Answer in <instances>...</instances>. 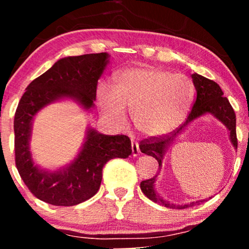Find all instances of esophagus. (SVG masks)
I'll return each instance as SVG.
<instances>
[{"label":"esophagus","instance_id":"obj_1","mask_svg":"<svg viewBox=\"0 0 249 249\" xmlns=\"http://www.w3.org/2000/svg\"><path fill=\"white\" fill-rule=\"evenodd\" d=\"M131 148H132V156H138L139 153H141V151H139V146H138V142H134L133 139L131 141Z\"/></svg>","mask_w":249,"mask_h":249}]
</instances>
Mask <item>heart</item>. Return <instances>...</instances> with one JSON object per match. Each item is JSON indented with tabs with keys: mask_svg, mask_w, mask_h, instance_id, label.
Instances as JSON below:
<instances>
[{
	"mask_svg": "<svg viewBox=\"0 0 249 249\" xmlns=\"http://www.w3.org/2000/svg\"><path fill=\"white\" fill-rule=\"evenodd\" d=\"M194 98L190 78L156 67H134L116 77L115 90L97 88V101L104 115L117 126L131 110L133 125L146 137L170 132L186 118Z\"/></svg>",
	"mask_w": 249,
	"mask_h": 249,
	"instance_id": "1",
	"label": "heart"
}]
</instances>
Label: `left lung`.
Listing matches in <instances>:
<instances>
[{"mask_svg":"<svg viewBox=\"0 0 249 249\" xmlns=\"http://www.w3.org/2000/svg\"><path fill=\"white\" fill-rule=\"evenodd\" d=\"M193 84L196 91V98L193 103L192 110L188 113L186 121L184 124H181L177 128L176 131H173V133L171 136L168 134H164V136H157V137H150V138L144 139L139 142V148L142 153L147 154V156L153 157L154 159H157L159 164V168L161 167V161H162V156H164L165 150L171 142L178 136L179 133H181V131L190 124L191 122L196 119L198 117L205 115V113H212V115L218 118L222 124H225V126L230 130V138L232 142L233 146L238 148V138H236V118H235V112H234L232 105L230 104L226 97H224V92H222L221 88L219 87V84H216L214 81L206 78V77L198 75V73H193L192 75ZM156 177L153 178L144 180L141 182V188L142 192L147 196L148 199L152 200V201L157 202V204L164 205V206L170 207V208H187L188 205H176L170 204V202L165 201L164 199H161L158 196V193L154 190V181H156ZM201 202H204L205 200H200ZM194 202L191 204V206H193Z\"/></svg>","mask_w":249,"mask_h":249,"instance_id":"obj_1","label":"left lung"}]
</instances>
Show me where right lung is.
<instances>
[{
  "label": "right lung",
  "mask_w": 249,
  "mask_h": 249,
  "mask_svg": "<svg viewBox=\"0 0 249 249\" xmlns=\"http://www.w3.org/2000/svg\"><path fill=\"white\" fill-rule=\"evenodd\" d=\"M107 57V53H101L59 59L28 85L16 108L14 131L17 171L36 198L53 206H75L92 198L101 186L104 165L110 159H125L132 153L127 136H107L89 128L82 151L68 167L48 172L31 159L29 141L36 113L62 98L73 99L87 110L92 107Z\"/></svg>",
  "instance_id": "right-lung-1"
}]
</instances>
